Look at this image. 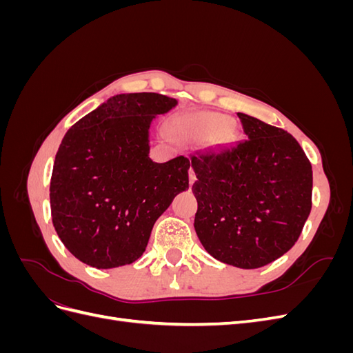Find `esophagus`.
<instances>
[{
	"mask_svg": "<svg viewBox=\"0 0 353 353\" xmlns=\"http://www.w3.org/2000/svg\"><path fill=\"white\" fill-rule=\"evenodd\" d=\"M188 176H190V185H193V184H194V181H196V174H194L193 168L190 169V174H188Z\"/></svg>",
	"mask_w": 353,
	"mask_h": 353,
	"instance_id": "1",
	"label": "esophagus"
}]
</instances>
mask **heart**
I'll return each instance as SVG.
<instances>
[{
	"label": "heart",
	"mask_w": 353,
	"mask_h": 353,
	"mask_svg": "<svg viewBox=\"0 0 353 353\" xmlns=\"http://www.w3.org/2000/svg\"><path fill=\"white\" fill-rule=\"evenodd\" d=\"M228 123V117L219 113H199L181 119L176 125L178 132L194 140H208L221 132Z\"/></svg>",
	"instance_id": "obj_1"
}]
</instances>
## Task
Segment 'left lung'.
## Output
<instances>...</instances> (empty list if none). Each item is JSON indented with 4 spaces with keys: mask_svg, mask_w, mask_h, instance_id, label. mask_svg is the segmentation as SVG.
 Returning <instances> with one entry per match:
<instances>
[{
    "mask_svg": "<svg viewBox=\"0 0 353 353\" xmlns=\"http://www.w3.org/2000/svg\"><path fill=\"white\" fill-rule=\"evenodd\" d=\"M244 140L191 156L194 228L213 258L261 268L290 250L312 208V166L294 137L237 113Z\"/></svg>",
    "mask_w": 353,
    "mask_h": 353,
    "instance_id": "8db88e82",
    "label": "left lung"
}]
</instances>
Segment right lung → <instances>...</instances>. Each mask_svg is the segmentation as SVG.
<instances>
[{"mask_svg":"<svg viewBox=\"0 0 353 353\" xmlns=\"http://www.w3.org/2000/svg\"><path fill=\"white\" fill-rule=\"evenodd\" d=\"M178 101L156 92L117 94L66 132L50 183L52 225L66 249L99 270L135 262L154 222L188 190L190 160L156 163L150 125Z\"/></svg>","mask_w":353,"mask_h":353,"instance_id":"obj_1","label":"right lung"}]
</instances>
